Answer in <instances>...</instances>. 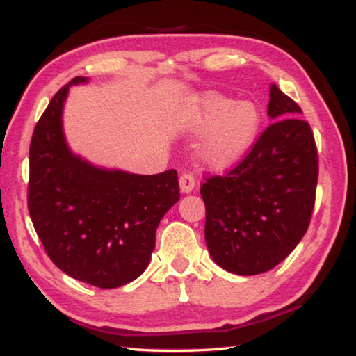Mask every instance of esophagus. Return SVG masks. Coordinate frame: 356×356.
<instances>
[{
  "label": "esophagus",
  "mask_w": 356,
  "mask_h": 356,
  "mask_svg": "<svg viewBox=\"0 0 356 356\" xmlns=\"http://www.w3.org/2000/svg\"><path fill=\"white\" fill-rule=\"evenodd\" d=\"M179 184H181V191L184 193H191L195 188V177L191 172H184L179 179Z\"/></svg>",
  "instance_id": "obj_1"
}]
</instances>
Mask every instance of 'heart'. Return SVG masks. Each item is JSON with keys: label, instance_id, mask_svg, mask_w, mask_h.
Here are the masks:
<instances>
[{"label": "heart", "instance_id": "heart-1", "mask_svg": "<svg viewBox=\"0 0 356 356\" xmlns=\"http://www.w3.org/2000/svg\"><path fill=\"white\" fill-rule=\"evenodd\" d=\"M188 123L195 131L207 133L200 156L209 168H232L248 154L258 138L263 115L254 102L210 92L202 95L188 110Z\"/></svg>", "mask_w": 356, "mask_h": 356}]
</instances>
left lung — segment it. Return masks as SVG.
I'll list each match as a JSON object with an SVG mask.
<instances>
[{
  "mask_svg": "<svg viewBox=\"0 0 356 356\" xmlns=\"http://www.w3.org/2000/svg\"><path fill=\"white\" fill-rule=\"evenodd\" d=\"M268 115L245 159L205 179V243L225 271L253 276L277 266L307 232L318 177L314 133L298 103L271 85Z\"/></svg>",
  "mask_w": 356,
  "mask_h": 356,
  "instance_id": "8db88e82",
  "label": "left lung"
}]
</instances>
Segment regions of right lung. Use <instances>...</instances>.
<instances>
[{
  "instance_id": "1",
  "label": "right lung",
  "mask_w": 356,
  "mask_h": 356,
  "mask_svg": "<svg viewBox=\"0 0 356 356\" xmlns=\"http://www.w3.org/2000/svg\"><path fill=\"white\" fill-rule=\"evenodd\" d=\"M64 85L35 124L29 147L28 209L52 263L70 277L113 289L141 276L156 246L157 225L181 199L174 169L154 175L108 170L67 146Z\"/></svg>"
}]
</instances>
